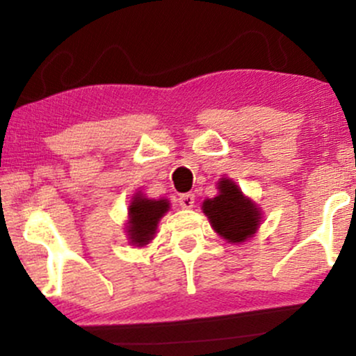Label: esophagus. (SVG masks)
Instances as JSON below:
<instances>
[{"label":"esophagus","mask_w":356,"mask_h":356,"mask_svg":"<svg viewBox=\"0 0 356 356\" xmlns=\"http://www.w3.org/2000/svg\"><path fill=\"white\" fill-rule=\"evenodd\" d=\"M194 194H182L181 197H179V206H181L182 209H191V207H194Z\"/></svg>","instance_id":"esophagus-1"}]
</instances>
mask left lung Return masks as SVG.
Wrapping results in <instances>:
<instances>
[{"instance_id": "obj_1", "label": "left lung", "mask_w": 356, "mask_h": 356, "mask_svg": "<svg viewBox=\"0 0 356 356\" xmlns=\"http://www.w3.org/2000/svg\"><path fill=\"white\" fill-rule=\"evenodd\" d=\"M219 195L214 199L204 201L202 211L209 218L214 231L224 239L243 243L251 238L259 226V211L229 179L219 182Z\"/></svg>"}]
</instances>
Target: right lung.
Returning <instances> with one entry per match:
<instances>
[{
    "instance_id": "obj_1",
    "label": "right lung",
    "mask_w": 356,
    "mask_h": 356,
    "mask_svg": "<svg viewBox=\"0 0 356 356\" xmlns=\"http://www.w3.org/2000/svg\"><path fill=\"white\" fill-rule=\"evenodd\" d=\"M169 211V202L165 199L154 201L145 199L142 195L134 197L132 204L129 206V238L132 244L145 246L154 238L157 222L165 212Z\"/></svg>"
}]
</instances>
